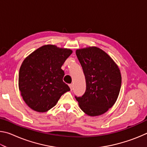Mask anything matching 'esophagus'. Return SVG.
<instances>
[{"label":"esophagus","instance_id":"esophagus-1","mask_svg":"<svg viewBox=\"0 0 147 147\" xmlns=\"http://www.w3.org/2000/svg\"><path fill=\"white\" fill-rule=\"evenodd\" d=\"M69 88H70L71 90H73V84H69Z\"/></svg>","mask_w":147,"mask_h":147}]
</instances>
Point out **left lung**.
I'll list each match as a JSON object with an SVG mask.
<instances>
[{
  "mask_svg": "<svg viewBox=\"0 0 147 147\" xmlns=\"http://www.w3.org/2000/svg\"><path fill=\"white\" fill-rule=\"evenodd\" d=\"M76 54L85 75L86 90L80 97L75 98L88 115H102L118 98L121 86L119 67L108 54L96 47L77 49Z\"/></svg>",
  "mask_w": 147,
  "mask_h": 147,
  "instance_id": "obj_1",
  "label": "left lung"
}]
</instances>
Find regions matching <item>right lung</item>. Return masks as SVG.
Here are the masks:
<instances>
[{
    "label": "right lung",
    "instance_id": "add662e5",
    "mask_svg": "<svg viewBox=\"0 0 147 147\" xmlns=\"http://www.w3.org/2000/svg\"><path fill=\"white\" fill-rule=\"evenodd\" d=\"M73 53L69 49L43 45L24 59L19 73V89L25 103L33 110L46 112L56 105L62 94L70 91L63 82L61 69Z\"/></svg>",
    "mask_w": 147,
    "mask_h": 147
}]
</instances>
